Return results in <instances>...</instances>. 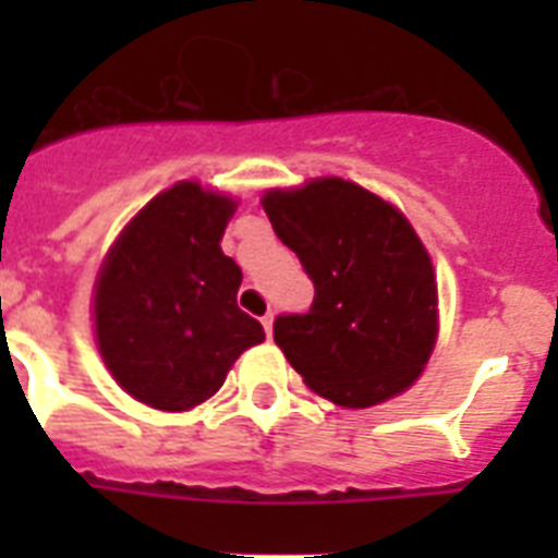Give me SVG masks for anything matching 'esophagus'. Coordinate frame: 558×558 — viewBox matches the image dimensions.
I'll return each instance as SVG.
<instances>
[{"mask_svg":"<svg viewBox=\"0 0 558 558\" xmlns=\"http://www.w3.org/2000/svg\"><path fill=\"white\" fill-rule=\"evenodd\" d=\"M260 322H263V330H266V336H271V324H275V315L266 313V315H263V318H260Z\"/></svg>","mask_w":558,"mask_h":558,"instance_id":"esophagus-1","label":"esophagus"}]
</instances>
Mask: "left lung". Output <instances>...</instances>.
Segmentation results:
<instances>
[{"label":"left lung","instance_id":"8db88e82","mask_svg":"<svg viewBox=\"0 0 558 558\" xmlns=\"http://www.w3.org/2000/svg\"><path fill=\"white\" fill-rule=\"evenodd\" d=\"M263 210L315 283L310 313L275 318L289 365L344 408L411 388L437 339V280L411 222L339 177L269 191Z\"/></svg>","mask_w":558,"mask_h":558}]
</instances>
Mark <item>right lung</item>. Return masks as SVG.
<instances>
[{
	"label": "right lung",
	"mask_w": 558,
	"mask_h": 558,
	"mask_svg": "<svg viewBox=\"0 0 558 558\" xmlns=\"http://www.w3.org/2000/svg\"><path fill=\"white\" fill-rule=\"evenodd\" d=\"M234 208L231 196L179 182L135 214L100 266L98 350L144 405H199L222 388L236 356L266 339L236 306L243 271L219 248Z\"/></svg>",
	"instance_id": "right-lung-1"
}]
</instances>
